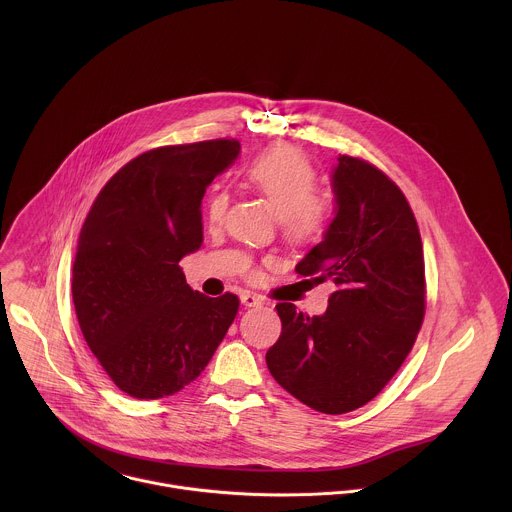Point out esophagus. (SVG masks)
Segmentation results:
<instances>
[{"mask_svg": "<svg viewBox=\"0 0 512 512\" xmlns=\"http://www.w3.org/2000/svg\"><path fill=\"white\" fill-rule=\"evenodd\" d=\"M240 301H242V305H246V307H260V305L264 303V297L258 295V293L242 292Z\"/></svg>", "mask_w": 512, "mask_h": 512, "instance_id": "34e87169", "label": "esophagus"}]
</instances>
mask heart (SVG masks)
Here are the masks:
<instances>
[{"label": "heart", "instance_id": "heart-1", "mask_svg": "<svg viewBox=\"0 0 512 512\" xmlns=\"http://www.w3.org/2000/svg\"><path fill=\"white\" fill-rule=\"evenodd\" d=\"M248 185L262 195L282 217L284 234L293 242H307L319 236L333 219V199L313 191L317 171L311 161L293 146H274L260 153L246 171ZM228 199L215 193L207 205V219L219 224Z\"/></svg>", "mask_w": 512, "mask_h": 512}]
</instances>
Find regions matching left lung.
<instances>
[{
    "label": "left lung",
    "instance_id": "obj_1",
    "mask_svg": "<svg viewBox=\"0 0 512 512\" xmlns=\"http://www.w3.org/2000/svg\"><path fill=\"white\" fill-rule=\"evenodd\" d=\"M331 187L335 217L295 266L333 280L323 315L278 303L282 335L266 353L276 382L323 414L370 402L414 347L426 311L424 250L414 213L380 169L339 155Z\"/></svg>",
    "mask_w": 512,
    "mask_h": 512
}]
</instances>
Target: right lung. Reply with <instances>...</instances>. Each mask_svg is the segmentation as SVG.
I'll use <instances>...</instances> for the list:
<instances>
[{"mask_svg":"<svg viewBox=\"0 0 512 512\" xmlns=\"http://www.w3.org/2000/svg\"><path fill=\"white\" fill-rule=\"evenodd\" d=\"M240 153L236 140L157 147L126 163L80 228L73 301L80 331L128 396L155 400L213 359L238 297L193 292L179 266L203 244L201 201Z\"/></svg>","mask_w":512,"mask_h":512,"instance_id":"obj_1","label":"right lung"}]
</instances>
